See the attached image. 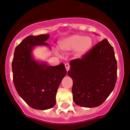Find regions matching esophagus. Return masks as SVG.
<instances>
[{
    "label": "esophagus",
    "mask_w": 130,
    "mask_h": 130,
    "mask_svg": "<svg viewBox=\"0 0 130 130\" xmlns=\"http://www.w3.org/2000/svg\"><path fill=\"white\" fill-rule=\"evenodd\" d=\"M65 68H66V71H68L70 69V68H71V66H70L69 64L66 63L65 64Z\"/></svg>",
    "instance_id": "obj_1"
}]
</instances>
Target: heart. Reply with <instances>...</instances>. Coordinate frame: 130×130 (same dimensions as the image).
Wrapping results in <instances>:
<instances>
[{
    "instance_id": "b5f03b06",
    "label": "heart",
    "mask_w": 130,
    "mask_h": 130,
    "mask_svg": "<svg viewBox=\"0 0 130 130\" xmlns=\"http://www.w3.org/2000/svg\"><path fill=\"white\" fill-rule=\"evenodd\" d=\"M93 45V40L90 36H84L78 34H74L67 36L58 42V48L64 53L74 50L77 57H82L91 50ZM58 55L59 52L56 51Z\"/></svg>"
}]
</instances>
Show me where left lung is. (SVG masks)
Masks as SVG:
<instances>
[{
	"mask_svg": "<svg viewBox=\"0 0 130 130\" xmlns=\"http://www.w3.org/2000/svg\"><path fill=\"white\" fill-rule=\"evenodd\" d=\"M68 74L73 80V100L78 106H100L113 91L117 80V61L113 47L104 39L82 58L70 62Z\"/></svg>",
	"mask_w": 130,
	"mask_h": 130,
	"instance_id": "1",
	"label": "left lung"
}]
</instances>
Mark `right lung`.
<instances>
[{"label": "right lung", "instance_id": "1", "mask_svg": "<svg viewBox=\"0 0 130 130\" xmlns=\"http://www.w3.org/2000/svg\"><path fill=\"white\" fill-rule=\"evenodd\" d=\"M49 35L27 36L16 46L12 61L13 83L20 97L30 107L39 110L53 108L56 94L67 71L63 63L56 66L37 61L32 55L36 46H49Z\"/></svg>", "mask_w": 130, "mask_h": 130}]
</instances>
